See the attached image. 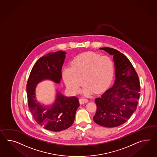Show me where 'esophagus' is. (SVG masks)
<instances>
[{"label":"esophagus","mask_w":157,"mask_h":157,"mask_svg":"<svg viewBox=\"0 0 157 157\" xmlns=\"http://www.w3.org/2000/svg\"><path fill=\"white\" fill-rule=\"evenodd\" d=\"M88 101V100L86 99V98H82L81 99H79V103H80V104H81L86 103H87Z\"/></svg>","instance_id":"obj_1"}]
</instances>
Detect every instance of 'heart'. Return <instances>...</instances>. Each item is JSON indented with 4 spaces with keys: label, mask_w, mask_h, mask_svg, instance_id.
Instances as JSON below:
<instances>
[{
    "label": "heart",
    "mask_w": 157,
    "mask_h": 157,
    "mask_svg": "<svg viewBox=\"0 0 157 157\" xmlns=\"http://www.w3.org/2000/svg\"><path fill=\"white\" fill-rule=\"evenodd\" d=\"M113 74L114 64L111 58L91 52L78 56L71 66H66L62 70V77L69 91L79 93L84 82L85 95L103 91L111 83Z\"/></svg>",
    "instance_id": "b5f03b06"
}]
</instances>
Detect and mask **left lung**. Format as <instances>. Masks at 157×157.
Segmentation results:
<instances>
[{"label": "left lung", "instance_id": "1", "mask_svg": "<svg viewBox=\"0 0 157 157\" xmlns=\"http://www.w3.org/2000/svg\"><path fill=\"white\" fill-rule=\"evenodd\" d=\"M113 56L115 80L111 88L95 99L97 110L93 117L101 126L113 128L126 122L136 110L140 85L137 74L125 55L111 48H101Z\"/></svg>", "mask_w": 157, "mask_h": 157}]
</instances>
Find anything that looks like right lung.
<instances>
[{"instance_id": "obj_1", "label": "right lung", "mask_w": 157, "mask_h": 157, "mask_svg": "<svg viewBox=\"0 0 157 157\" xmlns=\"http://www.w3.org/2000/svg\"><path fill=\"white\" fill-rule=\"evenodd\" d=\"M66 54L59 50L40 58L32 69L27 84L28 107L32 115L40 125L53 132L65 130L73 125L80 105L78 99L75 96H65L57 90L53 103L44 106L36 100L35 92L37 84L43 80L61 82Z\"/></svg>"}]
</instances>
